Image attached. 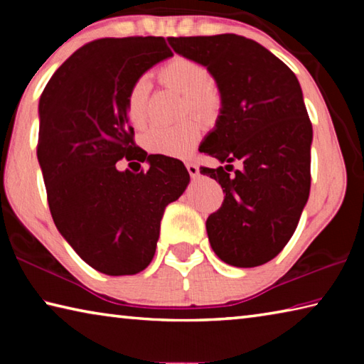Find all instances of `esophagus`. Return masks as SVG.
<instances>
[{
    "label": "esophagus",
    "mask_w": 364,
    "mask_h": 364,
    "mask_svg": "<svg viewBox=\"0 0 364 364\" xmlns=\"http://www.w3.org/2000/svg\"><path fill=\"white\" fill-rule=\"evenodd\" d=\"M186 168L189 171V175L193 176V178H196L197 175H199V167H197L194 162H186Z\"/></svg>",
    "instance_id": "34e87169"
}]
</instances>
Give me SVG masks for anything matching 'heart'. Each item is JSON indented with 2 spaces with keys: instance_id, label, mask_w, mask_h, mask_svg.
<instances>
[{
  "instance_id": "1",
  "label": "heart",
  "mask_w": 364,
  "mask_h": 364,
  "mask_svg": "<svg viewBox=\"0 0 364 364\" xmlns=\"http://www.w3.org/2000/svg\"><path fill=\"white\" fill-rule=\"evenodd\" d=\"M159 80L168 88L184 95V110L212 119L221 109V93L210 83V72L199 63L188 58H173L160 67ZM147 97L149 83L138 78L128 88L125 97V112L134 128H143L147 123ZM199 138V125L189 119L171 127H152L141 136V144L151 154L167 157H183L193 151Z\"/></svg>"
}]
</instances>
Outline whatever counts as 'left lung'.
Wrapping results in <instances>:
<instances>
[{
	"label": "left lung",
	"mask_w": 364,
	"mask_h": 364,
	"mask_svg": "<svg viewBox=\"0 0 364 364\" xmlns=\"http://www.w3.org/2000/svg\"><path fill=\"white\" fill-rule=\"evenodd\" d=\"M175 53L207 67L221 93L217 128L199 151L241 170L200 167L223 188L207 218L208 241L228 264L252 268L279 254L310 196L313 128L295 73L245 36H170Z\"/></svg>",
	"instance_id": "1"
}]
</instances>
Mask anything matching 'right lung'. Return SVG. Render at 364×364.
Returning a JSON list of instances; mask_svg holds the SVG:
<instances>
[{
	"instance_id": "right-lung-1",
	"label": "right lung",
	"mask_w": 364,
	"mask_h": 364,
	"mask_svg": "<svg viewBox=\"0 0 364 364\" xmlns=\"http://www.w3.org/2000/svg\"><path fill=\"white\" fill-rule=\"evenodd\" d=\"M170 56L162 36L90 41L40 97L36 156L51 217L80 258L104 274H136L151 263L165 207L189 183L181 160L136 146L125 112L132 83ZM122 158L150 170L119 172Z\"/></svg>"
}]
</instances>
